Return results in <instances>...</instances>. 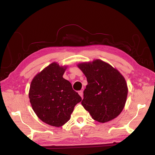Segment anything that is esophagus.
Returning <instances> with one entry per match:
<instances>
[{
	"instance_id": "esophagus-1",
	"label": "esophagus",
	"mask_w": 155,
	"mask_h": 155,
	"mask_svg": "<svg viewBox=\"0 0 155 155\" xmlns=\"http://www.w3.org/2000/svg\"><path fill=\"white\" fill-rule=\"evenodd\" d=\"M78 94H79V95L81 97V98L83 97V91H79V92H78Z\"/></svg>"
}]
</instances>
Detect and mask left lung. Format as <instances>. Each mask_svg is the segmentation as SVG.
Returning a JSON list of instances; mask_svg holds the SVG:
<instances>
[{"label":"left lung","instance_id":"left-lung-1","mask_svg":"<svg viewBox=\"0 0 155 155\" xmlns=\"http://www.w3.org/2000/svg\"><path fill=\"white\" fill-rule=\"evenodd\" d=\"M87 78L81 105L100 123L116 118L125 107L128 88L116 68L100 59L78 64Z\"/></svg>","mask_w":155,"mask_h":155}]
</instances>
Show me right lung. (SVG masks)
<instances>
[{"instance_id": "add662e5", "label": "right lung", "mask_w": 155, "mask_h": 155, "mask_svg": "<svg viewBox=\"0 0 155 155\" xmlns=\"http://www.w3.org/2000/svg\"><path fill=\"white\" fill-rule=\"evenodd\" d=\"M67 66L54 62L33 78L29 99L33 110L44 123L61 127L70 119L74 107L81 97L71 83L63 78Z\"/></svg>"}]
</instances>
